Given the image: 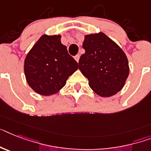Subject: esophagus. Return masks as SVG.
Returning a JSON list of instances; mask_svg holds the SVG:
<instances>
[{
	"label": "esophagus",
	"mask_w": 151,
	"mask_h": 151,
	"mask_svg": "<svg viewBox=\"0 0 151 151\" xmlns=\"http://www.w3.org/2000/svg\"><path fill=\"white\" fill-rule=\"evenodd\" d=\"M79 55H76L75 56V59H76V61L77 62H78V61H79Z\"/></svg>",
	"instance_id": "34e87169"
}]
</instances>
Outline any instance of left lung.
<instances>
[{"instance_id":"8db88e82","label":"left lung","mask_w":151,"mask_h":151,"mask_svg":"<svg viewBox=\"0 0 151 151\" xmlns=\"http://www.w3.org/2000/svg\"><path fill=\"white\" fill-rule=\"evenodd\" d=\"M85 53L78 68L89 80L90 88L100 96L109 97L122 89L129 76L125 53L104 33L85 36Z\"/></svg>"}]
</instances>
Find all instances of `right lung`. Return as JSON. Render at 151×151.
Segmentation results:
<instances>
[{"mask_svg": "<svg viewBox=\"0 0 151 151\" xmlns=\"http://www.w3.org/2000/svg\"><path fill=\"white\" fill-rule=\"evenodd\" d=\"M78 68L59 35H42L27 55L24 66L30 87L42 96L58 92Z\"/></svg>", "mask_w": 151, "mask_h": 151, "instance_id": "obj_1", "label": "right lung"}]
</instances>
